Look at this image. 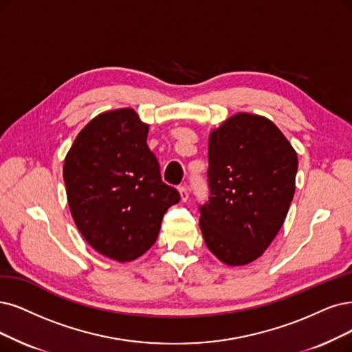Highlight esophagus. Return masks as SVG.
<instances>
[{"instance_id": "obj_1", "label": "esophagus", "mask_w": 352, "mask_h": 352, "mask_svg": "<svg viewBox=\"0 0 352 352\" xmlns=\"http://www.w3.org/2000/svg\"><path fill=\"white\" fill-rule=\"evenodd\" d=\"M178 191H179L181 200L187 201V200H188V190H187V187H186V186H179V187H178Z\"/></svg>"}]
</instances>
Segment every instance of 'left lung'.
<instances>
[{
	"instance_id": "8db88e82",
	"label": "left lung",
	"mask_w": 352,
	"mask_h": 352,
	"mask_svg": "<svg viewBox=\"0 0 352 352\" xmlns=\"http://www.w3.org/2000/svg\"><path fill=\"white\" fill-rule=\"evenodd\" d=\"M297 153L263 116H232L209 138V200L199 206L207 248L228 265L261 256L294 196Z\"/></svg>"
}]
</instances>
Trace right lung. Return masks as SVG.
<instances>
[{
	"instance_id": "right-lung-1",
	"label": "right lung",
	"mask_w": 352,
	"mask_h": 352,
	"mask_svg": "<svg viewBox=\"0 0 352 352\" xmlns=\"http://www.w3.org/2000/svg\"><path fill=\"white\" fill-rule=\"evenodd\" d=\"M149 126L132 109L94 117L65 158L63 179L74 222L101 255L133 261L155 243L179 192L165 184L146 145Z\"/></svg>"
}]
</instances>
